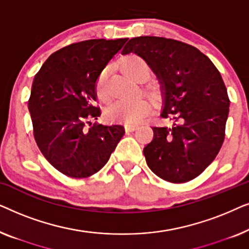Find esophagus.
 Wrapping results in <instances>:
<instances>
[{"label": "esophagus", "mask_w": 249, "mask_h": 249, "mask_svg": "<svg viewBox=\"0 0 249 249\" xmlns=\"http://www.w3.org/2000/svg\"><path fill=\"white\" fill-rule=\"evenodd\" d=\"M124 128H125V130L134 131L135 129L137 128V124H124Z\"/></svg>", "instance_id": "34e87169"}]
</instances>
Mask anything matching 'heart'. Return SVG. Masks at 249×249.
<instances>
[{
	"instance_id": "1",
	"label": "heart",
	"mask_w": 249,
	"mask_h": 249,
	"mask_svg": "<svg viewBox=\"0 0 249 249\" xmlns=\"http://www.w3.org/2000/svg\"><path fill=\"white\" fill-rule=\"evenodd\" d=\"M122 68L128 74L137 78L142 73H149V67L145 59L138 54L130 53L122 61ZM96 90L101 98H107V70L102 71L98 76ZM149 103L142 97H120L108 105L107 117L113 120H122L125 122H138L147 114Z\"/></svg>"
}]
</instances>
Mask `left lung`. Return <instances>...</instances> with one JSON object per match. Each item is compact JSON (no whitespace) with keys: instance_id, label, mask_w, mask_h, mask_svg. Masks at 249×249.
Masks as SVG:
<instances>
[{"instance_id":"left-lung-1","label":"left lung","mask_w":249,"mask_h":249,"mask_svg":"<svg viewBox=\"0 0 249 249\" xmlns=\"http://www.w3.org/2000/svg\"><path fill=\"white\" fill-rule=\"evenodd\" d=\"M142 56L156 74L163 98L161 117L171 127H153L144 147L148 168L163 180L182 183L199 176L216 158L224 141L230 101L222 77L205 54L189 44L141 36L122 54Z\"/></svg>"}]
</instances>
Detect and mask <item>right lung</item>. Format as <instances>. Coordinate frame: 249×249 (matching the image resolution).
Instances as JSON below:
<instances>
[{"label": "right lung", "mask_w": 249, "mask_h": 249, "mask_svg": "<svg viewBox=\"0 0 249 249\" xmlns=\"http://www.w3.org/2000/svg\"><path fill=\"white\" fill-rule=\"evenodd\" d=\"M128 38L89 39L50 55L34 78L28 108L34 137L56 170L71 178H86L103 168L124 128L97 120L96 81Z\"/></svg>", "instance_id": "1"}]
</instances>
